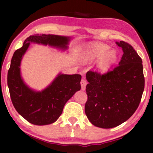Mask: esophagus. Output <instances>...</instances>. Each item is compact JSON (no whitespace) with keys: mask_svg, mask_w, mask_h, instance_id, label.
Here are the masks:
<instances>
[{"mask_svg":"<svg viewBox=\"0 0 153 153\" xmlns=\"http://www.w3.org/2000/svg\"><path fill=\"white\" fill-rule=\"evenodd\" d=\"M80 85H81V89L82 91H84L85 89V86H86L87 85V82H86V80H85V78H82L81 80V81H80Z\"/></svg>","mask_w":153,"mask_h":153,"instance_id":"34e87169","label":"esophagus"}]
</instances>
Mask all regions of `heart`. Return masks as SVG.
Instances as JSON below:
<instances>
[{"mask_svg":"<svg viewBox=\"0 0 153 153\" xmlns=\"http://www.w3.org/2000/svg\"><path fill=\"white\" fill-rule=\"evenodd\" d=\"M110 50L108 45L103 44H96L88 47L84 53V60L94 62L101 59L98 62L97 68L99 71L106 72L115 62L117 58V52Z\"/></svg>","mask_w":153,"mask_h":153,"instance_id":"1","label":"heart"}]
</instances>
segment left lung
<instances>
[{
    "label": "left lung",
    "mask_w": 153,
    "mask_h": 153,
    "mask_svg": "<svg viewBox=\"0 0 153 153\" xmlns=\"http://www.w3.org/2000/svg\"><path fill=\"white\" fill-rule=\"evenodd\" d=\"M116 44L123 50L118 65L103 74L91 71L86 74L85 114L94 126L103 129L117 127L130 118L145 88L141 57L129 43Z\"/></svg>",
    "instance_id": "left-lung-1"
}]
</instances>
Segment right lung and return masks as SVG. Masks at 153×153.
Listing matches in <instances>:
<instances>
[{
  "label": "right lung",
  "instance_id": "obj_1",
  "mask_svg": "<svg viewBox=\"0 0 153 153\" xmlns=\"http://www.w3.org/2000/svg\"><path fill=\"white\" fill-rule=\"evenodd\" d=\"M69 40V37L58 35H32L26 39L12 57L7 78L10 99L17 112L31 124L46 125L57 121L67 101L80 91L81 75L59 73L47 88L36 92L29 88L21 77L19 67L23 55L30 42L66 50Z\"/></svg>",
  "mask_w": 153,
  "mask_h": 153
}]
</instances>
